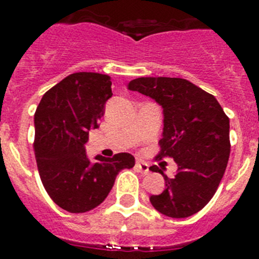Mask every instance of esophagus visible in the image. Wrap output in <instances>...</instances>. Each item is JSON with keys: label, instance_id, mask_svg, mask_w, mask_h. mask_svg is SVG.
Returning <instances> with one entry per match:
<instances>
[{"label": "esophagus", "instance_id": "esophagus-1", "mask_svg": "<svg viewBox=\"0 0 259 259\" xmlns=\"http://www.w3.org/2000/svg\"><path fill=\"white\" fill-rule=\"evenodd\" d=\"M136 167L140 170L141 174H148L149 172V164L146 163V162H143V161H136Z\"/></svg>", "mask_w": 259, "mask_h": 259}]
</instances>
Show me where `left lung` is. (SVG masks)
Masks as SVG:
<instances>
[{
    "label": "left lung",
    "mask_w": 259,
    "mask_h": 259,
    "mask_svg": "<svg viewBox=\"0 0 259 259\" xmlns=\"http://www.w3.org/2000/svg\"><path fill=\"white\" fill-rule=\"evenodd\" d=\"M163 109V132L157 158L172 157L175 176L161 168L166 188L150 196L155 210L171 218H187L212 198L230 158V119L217 98L180 77H137L128 84Z\"/></svg>",
    "instance_id": "1"
}]
</instances>
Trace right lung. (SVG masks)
<instances>
[{"label": "right lung", "mask_w": 259, "mask_h": 259, "mask_svg": "<svg viewBox=\"0 0 259 259\" xmlns=\"http://www.w3.org/2000/svg\"><path fill=\"white\" fill-rule=\"evenodd\" d=\"M113 96L109 75L75 72L49 89L35 113V157L48 194L66 211L85 212L104 202L116 175L135 166L130 153L113 158L85 153L89 131L98 127Z\"/></svg>", "instance_id": "right-lung-1"}]
</instances>
